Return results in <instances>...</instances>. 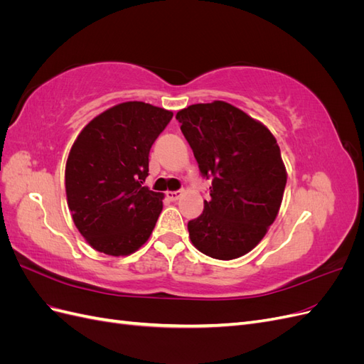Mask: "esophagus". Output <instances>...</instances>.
I'll list each match as a JSON object with an SVG mask.
<instances>
[{
	"label": "esophagus",
	"instance_id": "1",
	"mask_svg": "<svg viewBox=\"0 0 364 364\" xmlns=\"http://www.w3.org/2000/svg\"><path fill=\"white\" fill-rule=\"evenodd\" d=\"M181 196H182V191H167V193H165V197H167V199L171 200V202L178 200Z\"/></svg>",
	"mask_w": 364,
	"mask_h": 364
}]
</instances>
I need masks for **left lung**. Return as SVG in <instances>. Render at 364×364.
Listing matches in <instances>:
<instances>
[{"label": "left lung", "instance_id": "1", "mask_svg": "<svg viewBox=\"0 0 364 364\" xmlns=\"http://www.w3.org/2000/svg\"><path fill=\"white\" fill-rule=\"evenodd\" d=\"M211 179L203 213L188 222L193 245L215 259H234L255 247L278 215L287 174L270 130L238 107L200 103L176 115Z\"/></svg>", "mask_w": 364, "mask_h": 364}]
</instances>
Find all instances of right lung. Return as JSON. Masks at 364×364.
I'll use <instances>...</instances> for the list:
<instances>
[{
  "label": "right lung",
  "instance_id": "right-lung-1",
  "mask_svg": "<svg viewBox=\"0 0 364 364\" xmlns=\"http://www.w3.org/2000/svg\"><path fill=\"white\" fill-rule=\"evenodd\" d=\"M173 112L127 102L95 117L71 147L65 188L74 225L95 250L124 257L149 240L161 193L142 186L149 153Z\"/></svg>",
  "mask_w": 364,
  "mask_h": 364
}]
</instances>
